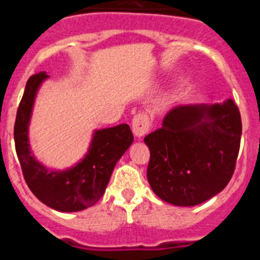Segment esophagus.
<instances>
[{
  "label": "esophagus",
  "mask_w": 260,
  "mask_h": 260,
  "mask_svg": "<svg viewBox=\"0 0 260 260\" xmlns=\"http://www.w3.org/2000/svg\"><path fill=\"white\" fill-rule=\"evenodd\" d=\"M151 122L146 113H138L133 118V133L137 138H142L150 132Z\"/></svg>",
  "instance_id": "1"
}]
</instances>
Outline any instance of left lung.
<instances>
[{"instance_id":"8db88e82","label":"left lung","mask_w":260,"mask_h":260,"mask_svg":"<svg viewBox=\"0 0 260 260\" xmlns=\"http://www.w3.org/2000/svg\"><path fill=\"white\" fill-rule=\"evenodd\" d=\"M242 123L232 99L220 104L178 105L144 138L147 180L167 203L191 207L228 185L240 151Z\"/></svg>"}]
</instances>
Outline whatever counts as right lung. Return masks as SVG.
Wrapping results in <instances>:
<instances>
[{"label": "right lung", "mask_w": 260, "mask_h": 260, "mask_svg": "<svg viewBox=\"0 0 260 260\" xmlns=\"http://www.w3.org/2000/svg\"><path fill=\"white\" fill-rule=\"evenodd\" d=\"M49 75L45 71L32 75L17 112L14 141L23 176L40 202L59 212H77L91 207L105 192L112 172L134 137L126 123L95 130L88 152L74 167L65 171L48 169L32 155L28 126L36 93Z\"/></svg>", "instance_id": "add662e5"}]
</instances>
